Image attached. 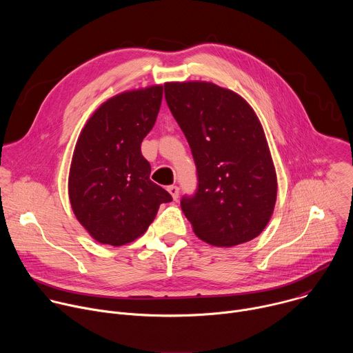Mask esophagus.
<instances>
[{
    "instance_id": "obj_1",
    "label": "esophagus",
    "mask_w": 353,
    "mask_h": 353,
    "mask_svg": "<svg viewBox=\"0 0 353 353\" xmlns=\"http://www.w3.org/2000/svg\"><path fill=\"white\" fill-rule=\"evenodd\" d=\"M168 191L170 192V195L173 196V199L177 201V198H179V191H180L179 187H177V185H169V187H168Z\"/></svg>"
}]
</instances>
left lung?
Masks as SVG:
<instances>
[{
  "instance_id": "8db88e82",
  "label": "left lung",
  "mask_w": 353,
  "mask_h": 353,
  "mask_svg": "<svg viewBox=\"0 0 353 353\" xmlns=\"http://www.w3.org/2000/svg\"><path fill=\"white\" fill-rule=\"evenodd\" d=\"M165 97L196 166V191L180 201L194 233L218 247L253 240L272 216L278 190L253 108L233 90L204 81L168 82Z\"/></svg>"
}]
</instances>
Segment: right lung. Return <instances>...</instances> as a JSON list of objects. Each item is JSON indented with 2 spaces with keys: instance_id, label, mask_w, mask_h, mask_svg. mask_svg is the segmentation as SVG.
I'll return each instance as SVG.
<instances>
[{
  "instance_id": "add662e5",
  "label": "right lung",
  "mask_w": 353,
  "mask_h": 353,
  "mask_svg": "<svg viewBox=\"0 0 353 353\" xmlns=\"http://www.w3.org/2000/svg\"><path fill=\"white\" fill-rule=\"evenodd\" d=\"M163 86L123 92L100 106L77 141L68 194L79 223L99 243L123 245L142 236L172 195L150 181L141 142L155 125Z\"/></svg>"
}]
</instances>
